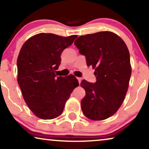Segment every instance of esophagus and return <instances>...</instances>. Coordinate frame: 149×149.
I'll list each match as a JSON object with an SVG mask.
<instances>
[{"label":"esophagus","instance_id":"esophagus-1","mask_svg":"<svg viewBox=\"0 0 149 149\" xmlns=\"http://www.w3.org/2000/svg\"><path fill=\"white\" fill-rule=\"evenodd\" d=\"M77 80H78V81H79V84H80L81 82V80H82V79H81V78H79V77H77Z\"/></svg>","mask_w":149,"mask_h":149}]
</instances>
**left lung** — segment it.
Here are the masks:
<instances>
[{
  "mask_svg": "<svg viewBox=\"0 0 149 149\" xmlns=\"http://www.w3.org/2000/svg\"><path fill=\"white\" fill-rule=\"evenodd\" d=\"M74 45L95 69L96 82L83 80L85 96L81 102L85 117L101 121L118 111L127 93L132 73L130 56L125 42L111 32L81 36Z\"/></svg>",
  "mask_w": 149,
  "mask_h": 149,
  "instance_id": "left-lung-1",
  "label": "left lung"
}]
</instances>
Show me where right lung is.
<instances>
[{"instance_id":"obj_1","label":"right lung","mask_w":149,"mask_h":149,"mask_svg":"<svg viewBox=\"0 0 149 149\" xmlns=\"http://www.w3.org/2000/svg\"><path fill=\"white\" fill-rule=\"evenodd\" d=\"M77 37L40 33L22 47L17 61V82L26 104L40 119L60 116L73 89L79 86L73 75L56 74L61 54Z\"/></svg>"}]
</instances>
